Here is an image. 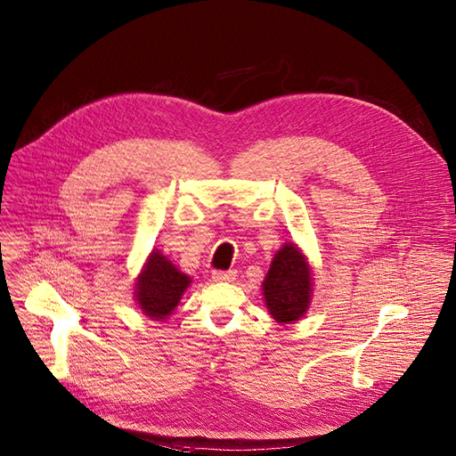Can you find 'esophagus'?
Segmentation results:
<instances>
[{"mask_svg":"<svg viewBox=\"0 0 456 456\" xmlns=\"http://www.w3.org/2000/svg\"><path fill=\"white\" fill-rule=\"evenodd\" d=\"M212 279L214 281H220V282H231V281H234L236 279V272L234 270H214L212 272Z\"/></svg>","mask_w":456,"mask_h":456,"instance_id":"esophagus-1","label":"esophagus"}]
</instances>
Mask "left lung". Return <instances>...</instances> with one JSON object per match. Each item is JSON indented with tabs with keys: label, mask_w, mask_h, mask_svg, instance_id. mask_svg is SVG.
<instances>
[{
	"label": "left lung",
	"mask_w": 456,
	"mask_h": 456,
	"mask_svg": "<svg viewBox=\"0 0 456 456\" xmlns=\"http://www.w3.org/2000/svg\"><path fill=\"white\" fill-rule=\"evenodd\" d=\"M310 270L294 244H284L273 256L265 279V299L270 314L279 323L297 322L310 303Z\"/></svg>",
	"instance_id": "obj_1"
}]
</instances>
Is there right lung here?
<instances>
[{"instance_id": "add662e5", "label": "right lung", "mask_w": 456, "mask_h": 456, "mask_svg": "<svg viewBox=\"0 0 456 456\" xmlns=\"http://www.w3.org/2000/svg\"><path fill=\"white\" fill-rule=\"evenodd\" d=\"M190 277L181 273L170 260L153 251L136 282V301L142 313L153 320H166L174 313Z\"/></svg>"}]
</instances>
